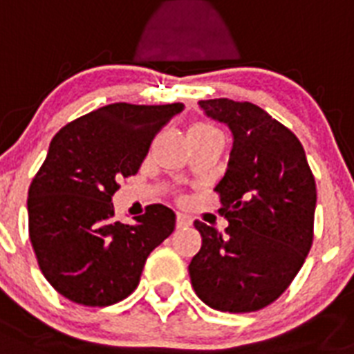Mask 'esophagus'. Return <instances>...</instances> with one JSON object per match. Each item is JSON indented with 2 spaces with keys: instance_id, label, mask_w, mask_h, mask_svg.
Instances as JSON below:
<instances>
[{
  "instance_id": "34e87169",
  "label": "esophagus",
  "mask_w": 354,
  "mask_h": 354,
  "mask_svg": "<svg viewBox=\"0 0 354 354\" xmlns=\"http://www.w3.org/2000/svg\"><path fill=\"white\" fill-rule=\"evenodd\" d=\"M192 223L191 216H187L183 212H176V227L178 229H183V227H189Z\"/></svg>"
}]
</instances>
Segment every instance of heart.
<instances>
[{"mask_svg":"<svg viewBox=\"0 0 354 354\" xmlns=\"http://www.w3.org/2000/svg\"><path fill=\"white\" fill-rule=\"evenodd\" d=\"M196 127H203V129H214V127H211V125H207V123H200V125H196Z\"/></svg>","mask_w":354,"mask_h":354,"instance_id":"1","label":"heart"}]
</instances>
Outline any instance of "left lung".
<instances>
[{"label":"left lung","mask_w":354,"mask_h":354,"mask_svg":"<svg viewBox=\"0 0 354 354\" xmlns=\"http://www.w3.org/2000/svg\"><path fill=\"white\" fill-rule=\"evenodd\" d=\"M232 132L225 176L214 191L225 234L196 220L202 249L189 263L198 298L223 313L263 309L286 291L313 243L317 183L300 140L263 109L202 100Z\"/></svg>","instance_id":"1"}]
</instances>
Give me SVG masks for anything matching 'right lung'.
<instances>
[{"label": "right lung", "instance_id": "add662e5", "mask_svg": "<svg viewBox=\"0 0 354 354\" xmlns=\"http://www.w3.org/2000/svg\"><path fill=\"white\" fill-rule=\"evenodd\" d=\"M183 103H111L67 123L28 187V236L43 277L62 297L112 306L140 283L145 260L174 231L154 203L129 225L114 220L118 180L136 174L160 129Z\"/></svg>", "mask_w": 354, "mask_h": 354}]
</instances>
